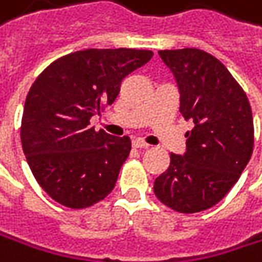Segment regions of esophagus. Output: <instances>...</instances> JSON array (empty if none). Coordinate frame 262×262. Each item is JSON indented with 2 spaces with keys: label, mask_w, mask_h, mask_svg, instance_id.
<instances>
[{
  "label": "esophagus",
  "mask_w": 262,
  "mask_h": 262,
  "mask_svg": "<svg viewBox=\"0 0 262 262\" xmlns=\"http://www.w3.org/2000/svg\"><path fill=\"white\" fill-rule=\"evenodd\" d=\"M133 146H136V148H148L149 145L143 139H134L133 140Z\"/></svg>",
  "instance_id": "obj_1"
}]
</instances>
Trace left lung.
Listing matches in <instances>:
<instances>
[{"label":"left lung","mask_w":262,"mask_h":262,"mask_svg":"<svg viewBox=\"0 0 262 262\" xmlns=\"http://www.w3.org/2000/svg\"><path fill=\"white\" fill-rule=\"evenodd\" d=\"M181 92V114L193 122L184 156L154 181L157 199L179 213L216 205L238 182L253 152V116L241 84L213 55L184 48L159 51Z\"/></svg>","instance_id":"obj_1"}]
</instances>
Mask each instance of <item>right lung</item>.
<instances>
[{"instance_id": "right-lung-1", "label": "right lung", "mask_w": 262, "mask_h": 262, "mask_svg": "<svg viewBox=\"0 0 262 262\" xmlns=\"http://www.w3.org/2000/svg\"><path fill=\"white\" fill-rule=\"evenodd\" d=\"M151 57L142 49H84L52 61L32 84L21 143L32 174L55 202L88 208L116 187L131 140L95 131L89 119L105 111L122 80Z\"/></svg>"}]
</instances>
